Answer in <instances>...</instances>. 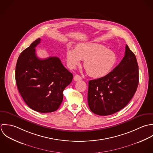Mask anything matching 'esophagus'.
Here are the masks:
<instances>
[{
	"mask_svg": "<svg viewBox=\"0 0 153 153\" xmlns=\"http://www.w3.org/2000/svg\"><path fill=\"white\" fill-rule=\"evenodd\" d=\"M74 80L75 81H79V80H82V77H81V76H80L79 75L76 74V75H74Z\"/></svg>",
	"mask_w": 153,
	"mask_h": 153,
	"instance_id": "obj_1",
	"label": "esophagus"
}]
</instances>
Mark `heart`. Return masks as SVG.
<instances>
[{
	"mask_svg": "<svg viewBox=\"0 0 153 153\" xmlns=\"http://www.w3.org/2000/svg\"><path fill=\"white\" fill-rule=\"evenodd\" d=\"M68 66L74 68L81 60L89 74L94 78H102L108 75L115 66L117 58L115 54L99 44L78 45L76 50L68 48L66 52Z\"/></svg>",
	"mask_w": 153,
	"mask_h": 153,
	"instance_id": "heart-1",
	"label": "heart"
}]
</instances>
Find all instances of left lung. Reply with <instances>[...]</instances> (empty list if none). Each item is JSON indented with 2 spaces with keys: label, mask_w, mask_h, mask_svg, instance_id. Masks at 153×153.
<instances>
[{
  "label": "left lung",
  "mask_w": 153,
  "mask_h": 153,
  "mask_svg": "<svg viewBox=\"0 0 153 153\" xmlns=\"http://www.w3.org/2000/svg\"><path fill=\"white\" fill-rule=\"evenodd\" d=\"M138 75L136 57L126 45L122 61L112 71L89 82L88 102L91 111L106 116L121 110L137 91Z\"/></svg>",
  "instance_id": "obj_1"
}]
</instances>
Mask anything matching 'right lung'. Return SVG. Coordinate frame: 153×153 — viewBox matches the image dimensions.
I'll list each match as a JSON object with an SVG mask.
<instances>
[{
  "label": "right lung",
  "mask_w": 153,
  "mask_h": 153,
  "mask_svg": "<svg viewBox=\"0 0 153 153\" xmlns=\"http://www.w3.org/2000/svg\"><path fill=\"white\" fill-rule=\"evenodd\" d=\"M41 39L33 41L19 55L15 80L19 93L32 109L41 113L54 112L63 99V91L70 84L73 74L59 57L39 59L35 47Z\"/></svg>",
  "instance_id": "1"
}]
</instances>
